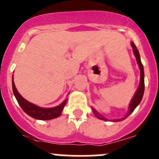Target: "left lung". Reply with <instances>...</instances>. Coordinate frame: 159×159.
Returning <instances> with one entry per match:
<instances>
[{
    "mask_svg": "<svg viewBox=\"0 0 159 159\" xmlns=\"http://www.w3.org/2000/svg\"><path fill=\"white\" fill-rule=\"evenodd\" d=\"M131 46H132V47H133V52H134L135 56H136L137 63H138L139 67V69H140V84H139V86L138 89H137L136 93H135L134 97H133V98L132 99L131 103H130L129 107V111H128L127 114H126L124 117L121 118V119L115 120H113V121H121V120L126 119L127 116H129V115L131 114L132 112L136 109V107L139 104V103L141 102L142 99H143V93H144L145 82H144V69H143V66L141 62V60H140L139 53V51H138V49H137L136 45L134 44V43H132ZM92 109H93V113H94V115L98 118V119L107 120V119H105L104 117H103L101 114H99V113H98L94 109H93V108H92Z\"/></svg>",
    "mask_w": 159,
    "mask_h": 159,
    "instance_id": "8db88e82",
    "label": "left lung"
}]
</instances>
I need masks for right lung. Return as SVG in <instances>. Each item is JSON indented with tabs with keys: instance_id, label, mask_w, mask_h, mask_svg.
Instances as JSON below:
<instances>
[{
	"instance_id": "1",
	"label": "right lung",
	"mask_w": 159,
	"mask_h": 159,
	"mask_svg": "<svg viewBox=\"0 0 159 159\" xmlns=\"http://www.w3.org/2000/svg\"><path fill=\"white\" fill-rule=\"evenodd\" d=\"M12 87H13V92L14 94L15 98H16V101L18 103L22 108L23 111L30 116L31 117L35 118L37 120H49L52 119H55L57 118L61 115V111H62L63 108L66 106L67 103V100H66L62 103H61L58 106L56 107L52 108H42L36 106V105L33 104V103H30L26 100L18 93L17 90H16V87H15L14 82H13V78L12 77Z\"/></svg>"
}]
</instances>
